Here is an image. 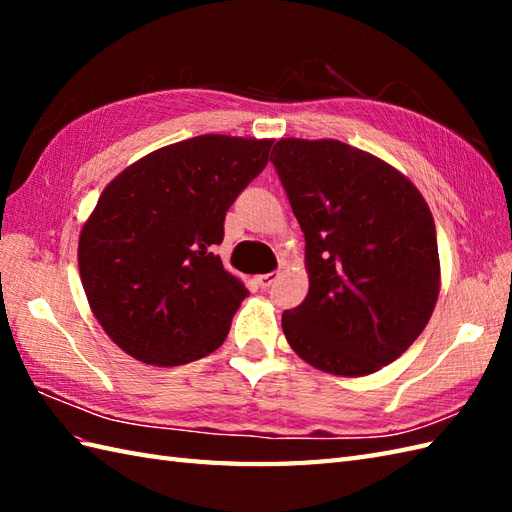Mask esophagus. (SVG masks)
Returning a JSON list of instances; mask_svg holds the SVG:
<instances>
[{"instance_id":"esophagus-1","label":"esophagus","mask_w":512,"mask_h":512,"mask_svg":"<svg viewBox=\"0 0 512 512\" xmlns=\"http://www.w3.org/2000/svg\"><path fill=\"white\" fill-rule=\"evenodd\" d=\"M277 279V273H266V275H257L255 277V281H257V286L262 288V290H266V288H270V284H273V281Z\"/></svg>"}]
</instances>
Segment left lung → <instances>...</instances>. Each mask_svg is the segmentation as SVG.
Masks as SVG:
<instances>
[{"instance_id":"obj_1","label":"left lung","mask_w":512,"mask_h":512,"mask_svg":"<svg viewBox=\"0 0 512 512\" xmlns=\"http://www.w3.org/2000/svg\"><path fill=\"white\" fill-rule=\"evenodd\" d=\"M273 154L310 279L301 306L281 314L286 341L321 372L374 374L405 354L436 308L429 204L405 173L341 140L281 138Z\"/></svg>"}]
</instances>
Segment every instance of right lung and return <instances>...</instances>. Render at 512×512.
<instances>
[{
  "label": "right lung",
  "instance_id": "add662e5",
  "mask_svg": "<svg viewBox=\"0 0 512 512\" xmlns=\"http://www.w3.org/2000/svg\"><path fill=\"white\" fill-rule=\"evenodd\" d=\"M270 138L204 134L132 162L79 235L96 321L136 361L176 367L215 352L248 290L215 244L228 206L264 171Z\"/></svg>",
  "mask_w": 512,
  "mask_h": 512
}]
</instances>
